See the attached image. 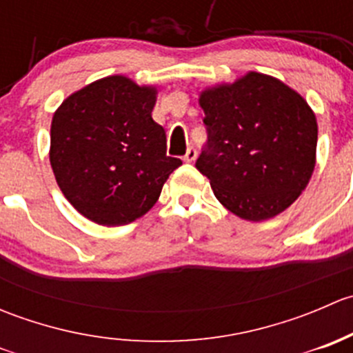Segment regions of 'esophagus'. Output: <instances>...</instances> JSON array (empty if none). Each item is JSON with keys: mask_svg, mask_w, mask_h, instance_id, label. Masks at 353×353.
I'll list each match as a JSON object with an SVG mask.
<instances>
[{"mask_svg": "<svg viewBox=\"0 0 353 353\" xmlns=\"http://www.w3.org/2000/svg\"><path fill=\"white\" fill-rule=\"evenodd\" d=\"M183 160H184V162H188V163L194 162V160H196V148H193V147L188 148L186 155L183 157Z\"/></svg>", "mask_w": 353, "mask_h": 353, "instance_id": "obj_1", "label": "esophagus"}]
</instances>
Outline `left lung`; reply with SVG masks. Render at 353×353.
<instances>
[{"label":"left lung","mask_w":353,"mask_h":353,"mask_svg":"<svg viewBox=\"0 0 353 353\" xmlns=\"http://www.w3.org/2000/svg\"><path fill=\"white\" fill-rule=\"evenodd\" d=\"M208 143L196 169L216 199L249 222L279 215L301 196L316 165L318 121L299 92L249 71L199 92Z\"/></svg>","instance_id":"8db88e82"}]
</instances>
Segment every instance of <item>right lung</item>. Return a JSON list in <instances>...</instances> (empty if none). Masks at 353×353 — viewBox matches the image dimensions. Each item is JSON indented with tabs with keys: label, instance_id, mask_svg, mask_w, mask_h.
Segmentation results:
<instances>
[{
	"label": "right lung",
	"instance_id": "right-lung-1",
	"mask_svg": "<svg viewBox=\"0 0 353 353\" xmlns=\"http://www.w3.org/2000/svg\"><path fill=\"white\" fill-rule=\"evenodd\" d=\"M157 87L110 74L73 92L51 123L49 162L73 208L105 227L143 216L181 165L152 119Z\"/></svg>",
	"mask_w": 353,
	"mask_h": 353
}]
</instances>
